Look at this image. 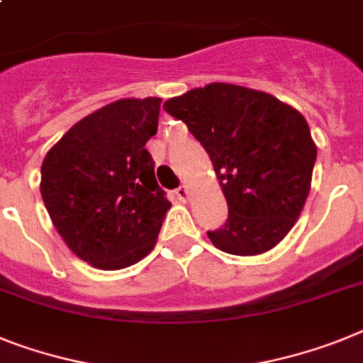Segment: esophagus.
<instances>
[{
	"label": "esophagus",
	"mask_w": 363,
	"mask_h": 363,
	"mask_svg": "<svg viewBox=\"0 0 363 363\" xmlns=\"http://www.w3.org/2000/svg\"><path fill=\"white\" fill-rule=\"evenodd\" d=\"M175 196H177V199H179V201L186 203V199H188V186H186V184H182V186L177 188Z\"/></svg>",
	"instance_id": "1"
}]
</instances>
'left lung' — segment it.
<instances>
[{"label": "left lung", "instance_id": "8db88e82", "mask_svg": "<svg viewBox=\"0 0 363 363\" xmlns=\"http://www.w3.org/2000/svg\"><path fill=\"white\" fill-rule=\"evenodd\" d=\"M208 153L228 205L208 233L219 251L252 257L284 240L312 184L318 147L297 108L271 94L228 83L194 88L164 103Z\"/></svg>", "mask_w": 363, "mask_h": 363}]
</instances>
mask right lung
Here are the masks:
<instances>
[{"label": "right lung", "mask_w": 363, "mask_h": 363, "mask_svg": "<svg viewBox=\"0 0 363 363\" xmlns=\"http://www.w3.org/2000/svg\"><path fill=\"white\" fill-rule=\"evenodd\" d=\"M160 97L118 99L79 120L48 151L40 194L57 233L97 269L140 262L157 245L172 208L145 149Z\"/></svg>", "instance_id": "1"}]
</instances>
